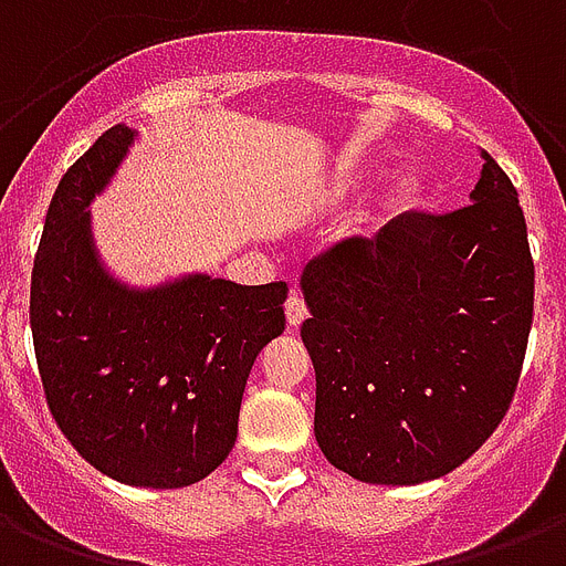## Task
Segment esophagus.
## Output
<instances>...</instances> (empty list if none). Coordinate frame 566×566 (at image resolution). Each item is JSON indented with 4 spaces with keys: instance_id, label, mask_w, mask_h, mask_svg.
<instances>
[{
    "instance_id": "1",
    "label": "esophagus",
    "mask_w": 566,
    "mask_h": 566,
    "mask_svg": "<svg viewBox=\"0 0 566 566\" xmlns=\"http://www.w3.org/2000/svg\"><path fill=\"white\" fill-rule=\"evenodd\" d=\"M306 318V304H304V297H297L292 295L286 301V321H289V327H301V321Z\"/></svg>"
}]
</instances>
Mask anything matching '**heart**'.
I'll return each instance as SVG.
<instances>
[{
	"label": "heart",
	"mask_w": 566,
	"mask_h": 566,
	"mask_svg": "<svg viewBox=\"0 0 566 566\" xmlns=\"http://www.w3.org/2000/svg\"><path fill=\"white\" fill-rule=\"evenodd\" d=\"M420 198V184L415 178H400L395 184V189L388 192L386 198V207L391 216H397V212H406L411 210V207L418 205Z\"/></svg>",
	"instance_id": "obj_1"
}]
</instances>
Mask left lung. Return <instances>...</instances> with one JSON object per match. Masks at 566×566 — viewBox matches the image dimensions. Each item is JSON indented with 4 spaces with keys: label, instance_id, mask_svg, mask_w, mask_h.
Listing matches in <instances>:
<instances>
[{
    "label": "left lung",
    "instance_id": "obj_1",
    "mask_svg": "<svg viewBox=\"0 0 566 566\" xmlns=\"http://www.w3.org/2000/svg\"><path fill=\"white\" fill-rule=\"evenodd\" d=\"M470 205L403 212L310 260L301 327L315 365V441L370 485L455 470L512 406L535 262L517 189L482 151Z\"/></svg>",
    "mask_w": 566,
    "mask_h": 566
}]
</instances>
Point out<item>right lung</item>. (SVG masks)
I'll return each mask as SVG.
<instances>
[{"instance_id":"obj_1","label":"right lung","mask_w":566,"mask_h":566,"mask_svg":"<svg viewBox=\"0 0 566 566\" xmlns=\"http://www.w3.org/2000/svg\"><path fill=\"white\" fill-rule=\"evenodd\" d=\"M130 143L134 130L113 125L54 189L31 271V336L49 411L81 459L125 485L184 488L237 444L248 374L286 327L289 286L113 280L87 207Z\"/></svg>"}]
</instances>
